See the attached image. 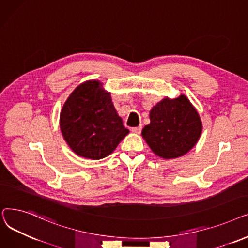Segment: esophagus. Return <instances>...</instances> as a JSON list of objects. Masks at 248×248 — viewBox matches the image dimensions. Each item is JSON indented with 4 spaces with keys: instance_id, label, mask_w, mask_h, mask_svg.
<instances>
[{
    "instance_id": "esophagus-1",
    "label": "esophagus",
    "mask_w": 248,
    "mask_h": 248,
    "mask_svg": "<svg viewBox=\"0 0 248 248\" xmlns=\"http://www.w3.org/2000/svg\"><path fill=\"white\" fill-rule=\"evenodd\" d=\"M141 129H142V126H138V127H134L131 129V131L133 133H136V134H140L141 132Z\"/></svg>"
}]
</instances>
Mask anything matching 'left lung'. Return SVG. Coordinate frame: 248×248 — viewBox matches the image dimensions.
<instances>
[{
	"mask_svg": "<svg viewBox=\"0 0 248 248\" xmlns=\"http://www.w3.org/2000/svg\"><path fill=\"white\" fill-rule=\"evenodd\" d=\"M150 123L141 135L152 152L163 159L185 155L198 142L202 133V121L196 108L185 95L166 97L153 106Z\"/></svg>",
	"mask_w": 248,
	"mask_h": 248,
	"instance_id": "1",
	"label": "left lung"
}]
</instances>
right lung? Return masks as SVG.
<instances>
[{
  "label": "right lung",
  "instance_id": "add662e5",
  "mask_svg": "<svg viewBox=\"0 0 248 248\" xmlns=\"http://www.w3.org/2000/svg\"><path fill=\"white\" fill-rule=\"evenodd\" d=\"M60 127L77 155L93 160L110 155L129 133L117 114L111 93L97 79L81 82L68 96Z\"/></svg>",
  "mask_w": 248,
  "mask_h": 248
}]
</instances>
